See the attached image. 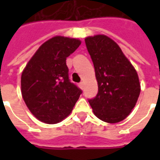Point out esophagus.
Here are the masks:
<instances>
[{
    "label": "esophagus",
    "instance_id": "1",
    "mask_svg": "<svg viewBox=\"0 0 160 160\" xmlns=\"http://www.w3.org/2000/svg\"><path fill=\"white\" fill-rule=\"evenodd\" d=\"M79 87H80L81 89H83V88H84V82H82V81H81V82H80V83H79Z\"/></svg>",
    "mask_w": 160,
    "mask_h": 160
}]
</instances>
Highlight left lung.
<instances>
[{"mask_svg":"<svg viewBox=\"0 0 160 160\" xmlns=\"http://www.w3.org/2000/svg\"><path fill=\"white\" fill-rule=\"evenodd\" d=\"M85 42L98 86L96 97L88 102L100 120L121 122L134 109L141 92L137 72L118 43L107 36L88 37Z\"/></svg>","mask_w":160,"mask_h":160,"instance_id":"left-lung-1","label":"left lung"}]
</instances>
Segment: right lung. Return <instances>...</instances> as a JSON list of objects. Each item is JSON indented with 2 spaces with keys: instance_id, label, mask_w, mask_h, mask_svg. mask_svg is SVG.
Instances as JSON below:
<instances>
[{
  "instance_id": "right-lung-1",
  "label": "right lung",
  "mask_w": 160,
  "mask_h": 160,
  "mask_svg": "<svg viewBox=\"0 0 160 160\" xmlns=\"http://www.w3.org/2000/svg\"><path fill=\"white\" fill-rule=\"evenodd\" d=\"M75 38L56 36L43 42L21 75L23 99L35 118L55 124L71 113L82 91L72 83L66 59L80 45Z\"/></svg>"
}]
</instances>
